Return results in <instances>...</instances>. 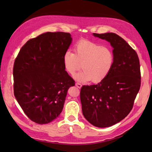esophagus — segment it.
I'll use <instances>...</instances> for the list:
<instances>
[{"instance_id": "esophagus-1", "label": "esophagus", "mask_w": 152, "mask_h": 152, "mask_svg": "<svg viewBox=\"0 0 152 152\" xmlns=\"http://www.w3.org/2000/svg\"><path fill=\"white\" fill-rule=\"evenodd\" d=\"M76 86L78 88H82V84L80 83L77 82V83H76Z\"/></svg>"}]
</instances>
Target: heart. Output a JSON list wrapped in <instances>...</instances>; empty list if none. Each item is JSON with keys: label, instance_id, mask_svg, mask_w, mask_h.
Segmentation results:
<instances>
[{"label": "heart", "instance_id": "1", "mask_svg": "<svg viewBox=\"0 0 152 152\" xmlns=\"http://www.w3.org/2000/svg\"><path fill=\"white\" fill-rule=\"evenodd\" d=\"M74 53L68 50L63 57L64 69L70 75L76 72L82 64V70L74 76L77 81L99 83L104 80L110 72L114 62L112 51L107 47L93 42L82 40L74 48Z\"/></svg>", "mask_w": 152, "mask_h": 152}]
</instances>
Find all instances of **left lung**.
Returning <instances> with one entry per match:
<instances>
[{
	"label": "left lung",
	"instance_id": "8db88e82",
	"mask_svg": "<svg viewBox=\"0 0 152 152\" xmlns=\"http://www.w3.org/2000/svg\"><path fill=\"white\" fill-rule=\"evenodd\" d=\"M93 34L110 43L114 62L104 80L82 87L80 101L83 115L90 124L108 127L124 119L133 107L140 88V61L135 50L118 34Z\"/></svg>",
	"mask_w": 152,
	"mask_h": 152
}]
</instances>
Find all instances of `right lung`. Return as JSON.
<instances>
[{
  "label": "right lung",
  "instance_id": "obj_1",
  "mask_svg": "<svg viewBox=\"0 0 152 152\" xmlns=\"http://www.w3.org/2000/svg\"><path fill=\"white\" fill-rule=\"evenodd\" d=\"M72 42L70 33L48 32L21 48L13 68L14 93L31 121L46 124L63 110L67 91L75 85L63 57Z\"/></svg>",
  "mask_w": 152,
  "mask_h": 152
}]
</instances>
